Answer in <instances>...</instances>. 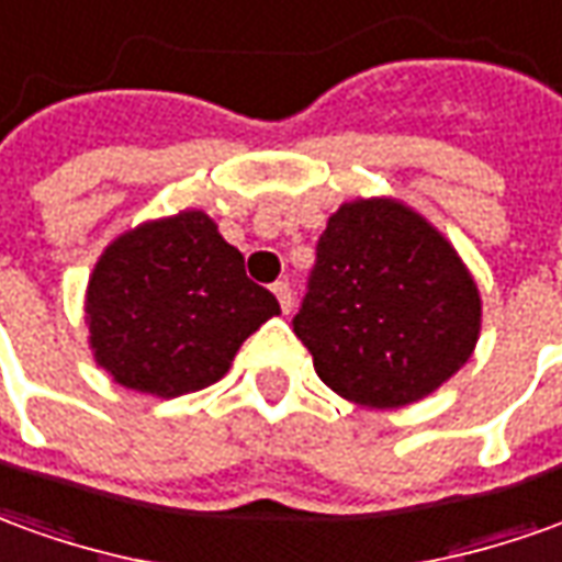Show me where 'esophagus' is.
Returning a JSON list of instances; mask_svg holds the SVG:
<instances>
[{
  "label": "esophagus",
  "mask_w": 562,
  "mask_h": 562,
  "mask_svg": "<svg viewBox=\"0 0 562 562\" xmlns=\"http://www.w3.org/2000/svg\"><path fill=\"white\" fill-rule=\"evenodd\" d=\"M272 293H274V296H278V305H281V312L288 315L290 308H293V293H290L288 281H274Z\"/></svg>",
  "instance_id": "esophagus-1"
}]
</instances>
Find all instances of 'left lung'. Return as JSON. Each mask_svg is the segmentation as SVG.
<instances>
[{
	"label": "left lung",
	"mask_w": 562,
	"mask_h": 562,
	"mask_svg": "<svg viewBox=\"0 0 562 562\" xmlns=\"http://www.w3.org/2000/svg\"><path fill=\"white\" fill-rule=\"evenodd\" d=\"M293 333L346 401L394 409L440 389L471 358L481 293L440 232L392 199L327 220Z\"/></svg>",
	"instance_id": "obj_1"
}]
</instances>
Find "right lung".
Returning <instances> with one entry per match:
<instances>
[{"mask_svg":"<svg viewBox=\"0 0 562 562\" xmlns=\"http://www.w3.org/2000/svg\"><path fill=\"white\" fill-rule=\"evenodd\" d=\"M85 312L94 361L119 385L180 397L226 376L244 339L281 305L247 278L211 216L180 211L103 250Z\"/></svg>","mask_w":562,"mask_h":562,"instance_id":"1","label":"right lung"}]
</instances>
